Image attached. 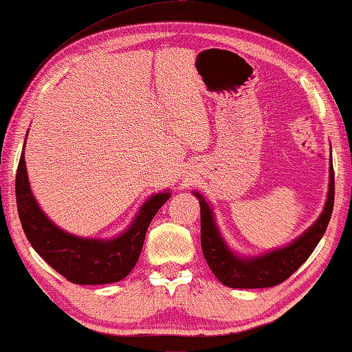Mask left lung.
I'll return each mask as SVG.
<instances>
[{"label":"left lung","instance_id":"1","mask_svg":"<svg viewBox=\"0 0 352 352\" xmlns=\"http://www.w3.org/2000/svg\"><path fill=\"white\" fill-rule=\"evenodd\" d=\"M333 192V168L331 164L329 190L317 222L289 245L253 258H241L228 248L216 225L212 208L201 194L194 192L200 201V241L208 265L220 283L233 289H262L281 284L305 264L323 237L332 216Z\"/></svg>","mask_w":352,"mask_h":352}]
</instances>
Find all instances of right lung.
Returning <instances> with one entry per match:
<instances>
[{
    "label": "right lung",
    "instance_id": "add662e5",
    "mask_svg": "<svg viewBox=\"0 0 352 352\" xmlns=\"http://www.w3.org/2000/svg\"><path fill=\"white\" fill-rule=\"evenodd\" d=\"M15 192L23 230L32 248L69 283L82 285L110 284L126 278L138 262L153 216L170 197L168 189L151 195L122 234L113 239H90L58 228L40 210L28 180L25 148L16 169Z\"/></svg>",
    "mask_w": 352,
    "mask_h": 352
}]
</instances>
